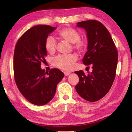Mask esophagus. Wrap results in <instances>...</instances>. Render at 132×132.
<instances>
[{"instance_id": "obj_1", "label": "esophagus", "mask_w": 132, "mask_h": 132, "mask_svg": "<svg viewBox=\"0 0 132 132\" xmlns=\"http://www.w3.org/2000/svg\"><path fill=\"white\" fill-rule=\"evenodd\" d=\"M70 74V72H68V71H64V76H68V75Z\"/></svg>"}]
</instances>
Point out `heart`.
<instances>
[{
    "label": "heart",
    "instance_id": "obj_1",
    "mask_svg": "<svg viewBox=\"0 0 132 132\" xmlns=\"http://www.w3.org/2000/svg\"><path fill=\"white\" fill-rule=\"evenodd\" d=\"M60 37L72 44V47L79 52H82L86 49L87 42L84 39H81L80 33L77 30L72 28H66L59 32ZM45 48L49 53H54L56 49L55 39L52 36L46 37L45 41ZM78 60L76 54H70L68 55H60L53 59V64L57 68L70 70L74 68V63Z\"/></svg>",
    "mask_w": 132,
    "mask_h": 132
}]
</instances>
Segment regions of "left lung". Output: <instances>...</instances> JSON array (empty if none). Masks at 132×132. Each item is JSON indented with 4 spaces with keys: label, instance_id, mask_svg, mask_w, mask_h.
Wrapping results in <instances>:
<instances>
[{
    "label": "left lung",
    "instance_id": "8db88e82",
    "mask_svg": "<svg viewBox=\"0 0 132 132\" xmlns=\"http://www.w3.org/2000/svg\"><path fill=\"white\" fill-rule=\"evenodd\" d=\"M77 27L86 30L87 52L82 60L92 71L86 75L82 70L75 71L79 78L75 86L83 99L94 102L103 98L111 89L116 76L118 53L110 33L100 22L90 20L78 23Z\"/></svg>",
    "mask_w": 132,
    "mask_h": 132
}]
</instances>
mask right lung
<instances>
[{"label":"right lung","mask_w":132,"mask_h":132,"mask_svg":"<svg viewBox=\"0 0 132 132\" xmlns=\"http://www.w3.org/2000/svg\"><path fill=\"white\" fill-rule=\"evenodd\" d=\"M56 28L47 25L33 27L21 36L15 46V82L24 97L36 105L46 104L53 99L58 83L64 77L58 69L45 72L41 68V63L46 61L47 56L45 41Z\"/></svg>","instance_id":"right-lung-1"}]
</instances>
